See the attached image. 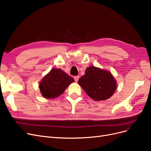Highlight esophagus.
<instances>
[{
  "instance_id": "1",
  "label": "esophagus",
  "mask_w": 151,
  "mask_h": 151,
  "mask_svg": "<svg viewBox=\"0 0 151 151\" xmlns=\"http://www.w3.org/2000/svg\"><path fill=\"white\" fill-rule=\"evenodd\" d=\"M79 76H75L74 77V80L76 82H77L78 81H79Z\"/></svg>"
}]
</instances>
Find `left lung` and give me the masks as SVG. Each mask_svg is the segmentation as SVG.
Here are the masks:
<instances>
[{
  "mask_svg": "<svg viewBox=\"0 0 151 151\" xmlns=\"http://www.w3.org/2000/svg\"><path fill=\"white\" fill-rule=\"evenodd\" d=\"M78 84L88 96L96 101L108 99L117 89V82L111 72L94 66L87 67Z\"/></svg>",
  "mask_w": 151,
  "mask_h": 151,
  "instance_id": "8db88e82",
  "label": "left lung"
}]
</instances>
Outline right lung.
<instances>
[{
	"label": "right lung",
	"instance_id": "right-lung-1",
	"mask_svg": "<svg viewBox=\"0 0 151 151\" xmlns=\"http://www.w3.org/2000/svg\"><path fill=\"white\" fill-rule=\"evenodd\" d=\"M73 82V78L62 69L54 68L41 80L39 89L44 97L54 99L62 94L66 88Z\"/></svg>",
	"mask_w": 151,
	"mask_h": 151
}]
</instances>
